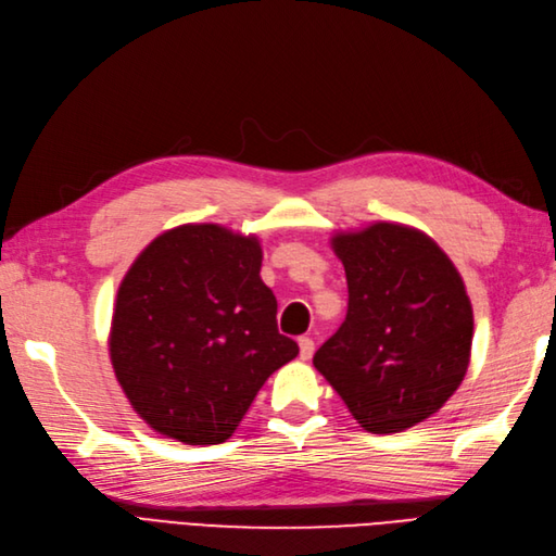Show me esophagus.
I'll list each match as a JSON object with an SVG mask.
<instances>
[{
    "mask_svg": "<svg viewBox=\"0 0 556 556\" xmlns=\"http://www.w3.org/2000/svg\"><path fill=\"white\" fill-rule=\"evenodd\" d=\"M298 343H300V357H302V359H312V355H314V351H316V343H314V339H309V337H300V339H298Z\"/></svg>",
    "mask_w": 556,
    "mask_h": 556,
    "instance_id": "1",
    "label": "esophagus"
}]
</instances>
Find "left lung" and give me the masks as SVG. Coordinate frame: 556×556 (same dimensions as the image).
Returning a JSON list of instances; mask_svg holds the SVG:
<instances>
[{"label":"left lung","instance_id":"obj_1","mask_svg":"<svg viewBox=\"0 0 556 556\" xmlns=\"http://www.w3.org/2000/svg\"><path fill=\"white\" fill-rule=\"evenodd\" d=\"M348 312L314 355L368 433H401L448 401L465 378L475 316L465 283L417 229L378 222L332 238Z\"/></svg>","mask_w":556,"mask_h":556}]
</instances>
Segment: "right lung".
I'll use <instances>...</instances> for the list:
<instances>
[{"instance_id": "1", "label": "right lung", "mask_w": 556, "mask_h": 556, "mask_svg": "<svg viewBox=\"0 0 556 556\" xmlns=\"http://www.w3.org/2000/svg\"><path fill=\"white\" fill-rule=\"evenodd\" d=\"M261 244L217 224L157 236L123 277L110 355L137 415L185 444L229 440L263 382L298 355L277 330Z\"/></svg>"}]
</instances>
